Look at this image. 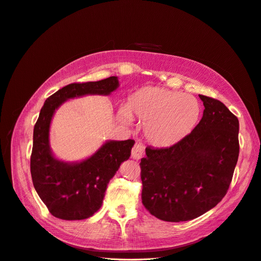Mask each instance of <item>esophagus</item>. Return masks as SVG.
Segmentation results:
<instances>
[{"label":"esophagus","instance_id":"obj_1","mask_svg":"<svg viewBox=\"0 0 261 261\" xmlns=\"http://www.w3.org/2000/svg\"><path fill=\"white\" fill-rule=\"evenodd\" d=\"M143 156V146L139 143H136L131 151V158L135 160H140Z\"/></svg>","mask_w":261,"mask_h":261}]
</instances>
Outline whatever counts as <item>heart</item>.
<instances>
[{
  "label": "heart",
  "mask_w": 261,
  "mask_h": 261,
  "mask_svg": "<svg viewBox=\"0 0 261 261\" xmlns=\"http://www.w3.org/2000/svg\"><path fill=\"white\" fill-rule=\"evenodd\" d=\"M200 115L197 100L188 93L160 86L138 89L119 110L122 121L143 122L146 139L159 148L174 145L194 129Z\"/></svg>",
  "instance_id": "heart-1"
}]
</instances>
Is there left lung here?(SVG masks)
<instances>
[{"mask_svg": "<svg viewBox=\"0 0 261 261\" xmlns=\"http://www.w3.org/2000/svg\"><path fill=\"white\" fill-rule=\"evenodd\" d=\"M198 96L205 109L190 135L169 148L146 146L140 163L142 204L165 222H186L215 207L237 164V117L219 100Z\"/></svg>", "mask_w": 261, "mask_h": 261, "instance_id": "1", "label": "left lung"}]
</instances>
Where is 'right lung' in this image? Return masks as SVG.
Instances as JSON below:
<instances>
[{"label": "right lung", "mask_w": 261, "mask_h": 261, "mask_svg": "<svg viewBox=\"0 0 261 261\" xmlns=\"http://www.w3.org/2000/svg\"><path fill=\"white\" fill-rule=\"evenodd\" d=\"M119 87L118 77L99 82L75 83L46 99L33 133L31 174L33 184L53 216L80 220L100 207L110 179L131 155L135 140H109L82 162L68 163L54 156L49 146V128L55 111L66 100L85 95H110Z\"/></svg>", "instance_id": "1"}]
</instances>
